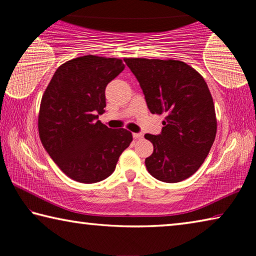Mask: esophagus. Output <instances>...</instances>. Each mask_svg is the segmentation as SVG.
<instances>
[{"instance_id": "34e87169", "label": "esophagus", "mask_w": 256, "mask_h": 256, "mask_svg": "<svg viewBox=\"0 0 256 256\" xmlns=\"http://www.w3.org/2000/svg\"><path fill=\"white\" fill-rule=\"evenodd\" d=\"M133 138H136V140H140V138H144V134H142V133H134Z\"/></svg>"}]
</instances>
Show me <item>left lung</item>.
I'll return each instance as SVG.
<instances>
[{
	"instance_id": "left-lung-1",
	"label": "left lung",
	"mask_w": 256,
	"mask_h": 256,
	"mask_svg": "<svg viewBox=\"0 0 256 256\" xmlns=\"http://www.w3.org/2000/svg\"><path fill=\"white\" fill-rule=\"evenodd\" d=\"M140 84L152 114H166L158 136L146 134L154 152L146 159L150 175L164 183L192 176L214 144V99L198 71L176 60L124 58Z\"/></svg>"
}]
</instances>
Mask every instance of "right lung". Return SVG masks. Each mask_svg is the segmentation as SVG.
Wrapping results in <instances>:
<instances>
[{
	"instance_id": "add662e5",
	"label": "right lung",
	"mask_w": 256,
	"mask_h": 256,
	"mask_svg": "<svg viewBox=\"0 0 256 256\" xmlns=\"http://www.w3.org/2000/svg\"><path fill=\"white\" fill-rule=\"evenodd\" d=\"M120 58L86 55L58 66L42 94L38 131L42 146L64 174L92 184L115 170L133 140L125 128H107L98 116L105 89L124 70Z\"/></svg>"
}]
</instances>
